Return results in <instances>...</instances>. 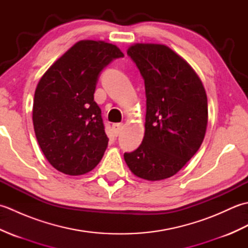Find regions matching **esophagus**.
<instances>
[{
	"instance_id": "obj_1",
	"label": "esophagus",
	"mask_w": 248,
	"mask_h": 248,
	"mask_svg": "<svg viewBox=\"0 0 248 248\" xmlns=\"http://www.w3.org/2000/svg\"><path fill=\"white\" fill-rule=\"evenodd\" d=\"M123 124H113V131H114V133H115V135L117 136L119 133H120V131H121V129H123Z\"/></svg>"
}]
</instances>
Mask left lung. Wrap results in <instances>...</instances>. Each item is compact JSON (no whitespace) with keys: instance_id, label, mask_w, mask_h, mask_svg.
Listing matches in <instances>:
<instances>
[{"instance_id":"1","label":"left lung","mask_w":248,"mask_h":248,"mask_svg":"<svg viewBox=\"0 0 248 248\" xmlns=\"http://www.w3.org/2000/svg\"><path fill=\"white\" fill-rule=\"evenodd\" d=\"M145 82V135L125 152L135 176L149 181L170 178L196 154L208 124V100L193 68L164 45L135 44L127 51Z\"/></svg>"}]
</instances>
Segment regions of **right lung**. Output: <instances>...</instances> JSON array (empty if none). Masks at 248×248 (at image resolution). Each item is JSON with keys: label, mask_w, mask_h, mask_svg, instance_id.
<instances>
[{"label": "right lung", "mask_w": 248, "mask_h": 248, "mask_svg": "<svg viewBox=\"0 0 248 248\" xmlns=\"http://www.w3.org/2000/svg\"><path fill=\"white\" fill-rule=\"evenodd\" d=\"M124 53L101 40H81L37 84L33 124L37 141L55 170L78 176L93 170L108 144L93 93L100 72Z\"/></svg>", "instance_id": "add662e5"}]
</instances>
